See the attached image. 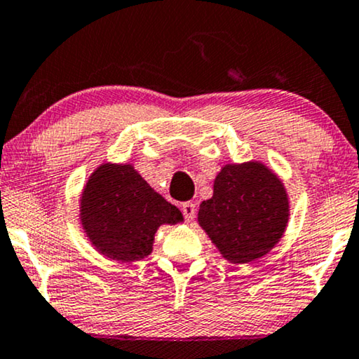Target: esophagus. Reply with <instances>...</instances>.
I'll return each instance as SVG.
<instances>
[{"label": "esophagus", "instance_id": "34e87169", "mask_svg": "<svg viewBox=\"0 0 359 359\" xmlns=\"http://www.w3.org/2000/svg\"><path fill=\"white\" fill-rule=\"evenodd\" d=\"M181 211H183V216L186 221H193L194 219V214H196V206L193 203H183L181 204Z\"/></svg>", "mask_w": 359, "mask_h": 359}]
</instances>
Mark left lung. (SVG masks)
<instances>
[{"mask_svg":"<svg viewBox=\"0 0 359 359\" xmlns=\"http://www.w3.org/2000/svg\"><path fill=\"white\" fill-rule=\"evenodd\" d=\"M288 196L277 175L260 161L226 165L212 198L199 206L198 222L222 257L249 264L272 250L285 232Z\"/></svg>","mask_w":359,"mask_h":359,"instance_id":"8db88e82","label":"left lung"}]
</instances>
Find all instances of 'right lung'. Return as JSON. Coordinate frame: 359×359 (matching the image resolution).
Returning a JSON list of instances; mask_svg holds the SVG:
<instances>
[{
    "mask_svg": "<svg viewBox=\"0 0 359 359\" xmlns=\"http://www.w3.org/2000/svg\"><path fill=\"white\" fill-rule=\"evenodd\" d=\"M183 214L147 183L132 165L104 163L81 196V222L102 255L135 262L151 254L161 224H178Z\"/></svg>",
    "mask_w": 359,
    "mask_h": 359,
    "instance_id": "obj_1",
    "label": "right lung"
}]
</instances>
